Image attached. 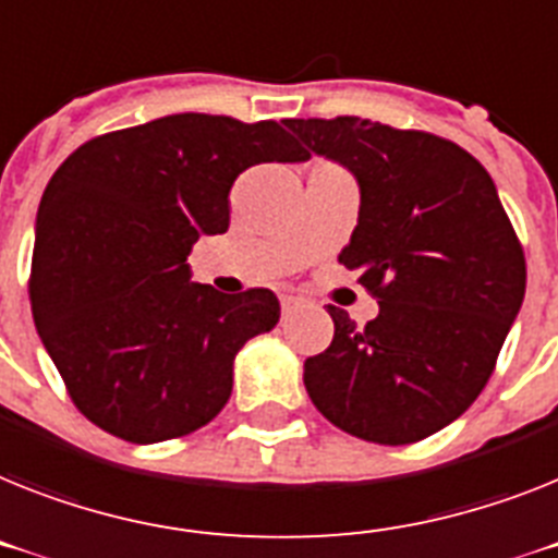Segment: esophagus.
<instances>
[{
  "mask_svg": "<svg viewBox=\"0 0 558 558\" xmlns=\"http://www.w3.org/2000/svg\"><path fill=\"white\" fill-rule=\"evenodd\" d=\"M298 298H292V294H283V298H280V308H283V317H289L294 312V308H298Z\"/></svg>",
  "mask_w": 558,
  "mask_h": 558,
  "instance_id": "1",
  "label": "esophagus"
}]
</instances>
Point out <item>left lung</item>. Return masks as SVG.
Instances as JSON below:
<instances>
[{
    "label": "left lung",
    "instance_id": "1",
    "mask_svg": "<svg viewBox=\"0 0 558 558\" xmlns=\"http://www.w3.org/2000/svg\"><path fill=\"white\" fill-rule=\"evenodd\" d=\"M287 128L357 178L360 218L337 260L380 303L366 326L329 306L335 340L303 366L308 397L366 442L430 437L480 397L525 298V252L494 181L425 130L357 116Z\"/></svg>",
    "mask_w": 558,
    "mask_h": 558
}]
</instances>
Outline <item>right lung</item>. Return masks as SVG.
<instances>
[{
  "mask_svg": "<svg viewBox=\"0 0 558 558\" xmlns=\"http://www.w3.org/2000/svg\"><path fill=\"white\" fill-rule=\"evenodd\" d=\"M278 121L178 112L70 153L36 215L33 323L70 400L128 442L207 425L232 395V360L275 329L269 289L190 283L192 243L229 229V190L255 163L306 161Z\"/></svg>",
  "mask_w": 558,
  "mask_h": 558,
  "instance_id": "add662e5",
  "label": "right lung"
}]
</instances>
